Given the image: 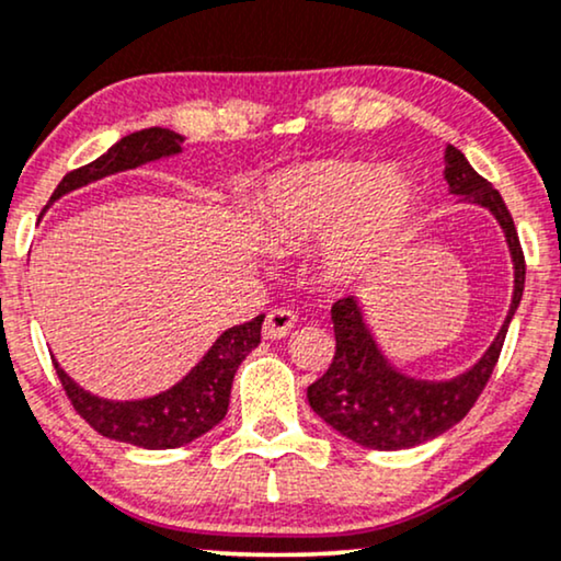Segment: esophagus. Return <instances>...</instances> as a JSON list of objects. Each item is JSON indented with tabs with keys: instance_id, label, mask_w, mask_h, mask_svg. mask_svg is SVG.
<instances>
[{
	"instance_id": "esophagus-1",
	"label": "esophagus",
	"mask_w": 561,
	"mask_h": 561,
	"mask_svg": "<svg viewBox=\"0 0 561 561\" xmlns=\"http://www.w3.org/2000/svg\"><path fill=\"white\" fill-rule=\"evenodd\" d=\"M295 325H297V316L293 310L276 308L266 316L264 321V339H268V342H274V339H285Z\"/></svg>"
}]
</instances>
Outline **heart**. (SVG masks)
Wrapping results in <instances>:
<instances>
[{"mask_svg":"<svg viewBox=\"0 0 561 561\" xmlns=\"http://www.w3.org/2000/svg\"><path fill=\"white\" fill-rule=\"evenodd\" d=\"M414 188L396 170L352 160H318L268 181L261 236L272 248L323 240V264L357 279L382 266L407 236Z\"/></svg>","mask_w":561,"mask_h":561,"instance_id":"b5f03b06","label":"heart"}]
</instances>
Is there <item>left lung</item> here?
<instances>
[{
    "label": "left lung",
    "mask_w": 561,
    "mask_h": 561,
    "mask_svg": "<svg viewBox=\"0 0 561 561\" xmlns=\"http://www.w3.org/2000/svg\"><path fill=\"white\" fill-rule=\"evenodd\" d=\"M443 179L453 196L466 204H477L497 219L510 259H513L510 310L497 336L469 370L445 380H424L411 378L388 363L373 331L367 329L357 297L350 295L333 302L331 321L336 333V354L329 370L308 388V401L310 409L339 435L373 450L414 448L443 435L469 414L497 365L507 325L526 287V261H523L520 240H517L513 217L500 191L481 179L471 162L463 158V152L450 145L445 150Z\"/></svg>",
    "instance_id": "8db88e82"
}]
</instances>
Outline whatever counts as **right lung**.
Wrapping results in <instances>:
<instances>
[{
	"label": "right lung",
	"instance_id": "add662e5",
	"mask_svg": "<svg viewBox=\"0 0 561 561\" xmlns=\"http://www.w3.org/2000/svg\"><path fill=\"white\" fill-rule=\"evenodd\" d=\"M183 141H186V137H181L173 129H162V126L126 134L108 152L92 160L90 165L77 168L72 173L64 175L51 194L48 207L59 202L61 196L88 186V183L124 173V170L141 168L147 162L175 158V154L183 152ZM264 318L266 316L261 313L253 321L232 325V329L219 333L215 344L204 352V357L175 386H170L168 391L147 396V399H101V396L84 391L80 382L69 378L56 359L54 367L77 414L92 430L101 432L103 437L147 450L181 448V445H188L191 439L207 435L211 427H217L225 420L232 378H236L238 367L248 357V352H253L261 344V323H264Z\"/></svg>",
	"mask_w": 561,
	"mask_h": 561
}]
</instances>
